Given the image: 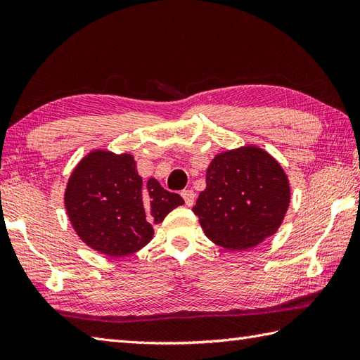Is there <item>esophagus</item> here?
Returning a JSON list of instances; mask_svg holds the SVG:
<instances>
[{"label":"esophagus","mask_w":360,"mask_h":360,"mask_svg":"<svg viewBox=\"0 0 360 360\" xmlns=\"http://www.w3.org/2000/svg\"><path fill=\"white\" fill-rule=\"evenodd\" d=\"M181 195H182V198H184V201H186V204H187L188 207L193 206L195 198H196V195H195L193 190H184V192H182Z\"/></svg>","instance_id":"1"}]
</instances>
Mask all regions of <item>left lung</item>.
Returning <instances> with one entry per match:
<instances>
[{
	"mask_svg": "<svg viewBox=\"0 0 360 360\" xmlns=\"http://www.w3.org/2000/svg\"><path fill=\"white\" fill-rule=\"evenodd\" d=\"M290 182L264 148L245 145L218 153L206 172V190L193 212L210 240L245 251L273 236L290 206Z\"/></svg>",
	"mask_w": 360,
	"mask_h": 360,
	"instance_id": "left-lung-1",
	"label": "left lung"
}]
</instances>
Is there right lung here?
Masks as SVG:
<instances>
[{
    "mask_svg": "<svg viewBox=\"0 0 360 360\" xmlns=\"http://www.w3.org/2000/svg\"><path fill=\"white\" fill-rule=\"evenodd\" d=\"M63 202L77 237L89 248L122 257L150 243L154 224L184 200L156 178L143 184L132 154L91 150L70 174Z\"/></svg>",
    "mask_w": 360,
    "mask_h": 360,
    "instance_id": "1",
    "label": "right lung"
}]
</instances>
